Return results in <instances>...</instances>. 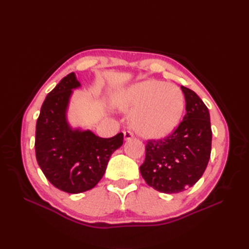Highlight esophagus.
<instances>
[{
  "mask_svg": "<svg viewBox=\"0 0 249 249\" xmlns=\"http://www.w3.org/2000/svg\"><path fill=\"white\" fill-rule=\"evenodd\" d=\"M134 137H135V135H134L133 131H130V130H125L124 131L125 140H130V139H133Z\"/></svg>",
  "mask_w": 249,
  "mask_h": 249,
  "instance_id": "obj_1",
  "label": "esophagus"
}]
</instances>
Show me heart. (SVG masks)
Listing matches in <instances>:
<instances>
[{
  "instance_id": "heart-1",
  "label": "heart",
  "mask_w": 249,
  "mask_h": 249,
  "mask_svg": "<svg viewBox=\"0 0 249 249\" xmlns=\"http://www.w3.org/2000/svg\"><path fill=\"white\" fill-rule=\"evenodd\" d=\"M120 105L123 109L135 111L133 125L138 133L160 138L177 127L184 110V96L173 84L146 80L126 89Z\"/></svg>"
}]
</instances>
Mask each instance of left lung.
<instances>
[{
	"label": "left lung",
	"mask_w": 249,
	"mask_h": 249,
	"mask_svg": "<svg viewBox=\"0 0 249 249\" xmlns=\"http://www.w3.org/2000/svg\"><path fill=\"white\" fill-rule=\"evenodd\" d=\"M186 114L170 135L149 139L140 166L149 186L165 194H178L194 186L204 173L212 147L208 107L192 89L181 87Z\"/></svg>",
	"instance_id": "1"
}]
</instances>
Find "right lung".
<instances>
[{
    "label": "right lung",
    "mask_w": 249,
    "mask_h": 249,
    "mask_svg": "<svg viewBox=\"0 0 249 249\" xmlns=\"http://www.w3.org/2000/svg\"><path fill=\"white\" fill-rule=\"evenodd\" d=\"M79 86L73 72L63 78L47 95L36 123L37 162L48 181L68 194L95 187L105 174L112 153L124 140L123 133L100 138L89 130L70 128L65 112L71 89Z\"/></svg>",
    "instance_id": "obj_1"
}]
</instances>
